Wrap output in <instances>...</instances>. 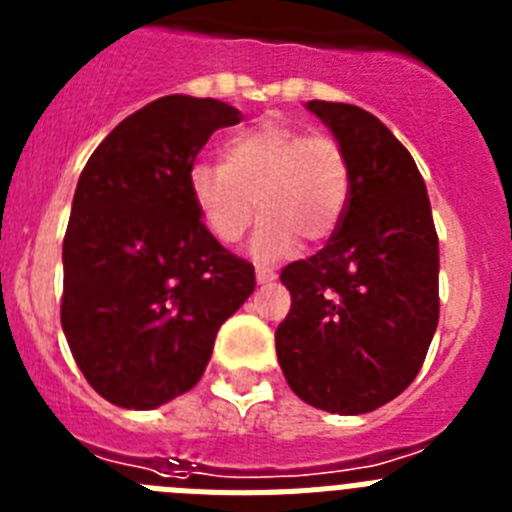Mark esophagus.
<instances>
[{
	"instance_id": "34e87169",
	"label": "esophagus",
	"mask_w": 512,
	"mask_h": 512,
	"mask_svg": "<svg viewBox=\"0 0 512 512\" xmlns=\"http://www.w3.org/2000/svg\"><path fill=\"white\" fill-rule=\"evenodd\" d=\"M277 279V271L269 269V266H256V282L259 284H269Z\"/></svg>"
}]
</instances>
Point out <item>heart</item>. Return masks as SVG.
<instances>
[{
  "instance_id": "heart-1",
  "label": "heart",
  "mask_w": 512,
  "mask_h": 512,
  "mask_svg": "<svg viewBox=\"0 0 512 512\" xmlns=\"http://www.w3.org/2000/svg\"><path fill=\"white\" fill-rule=\"evenodd\" d=\"M189 194L220 243H238L253 215H264L253 241L261 259H277L297 238L320 243L336 233L348 207L351 174L343 148L264 120L223 143V164H194Z\"/></svg>"
}]
</instances>
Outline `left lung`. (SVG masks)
<instances>
[{"mask_svg":"<svg viewBox=\"0 0 512 512\" xmlns=\"http://www.w3.org/2000/svg\"><path fill=\"white\" fill-rule=\"evenodd\" d=\"M338 140L351 194L323 251L282 269L277 328L287 384L307 405L361 415L418 377L438 325V235L413 156L356 104H305Z\"/></svg>","mask_w":512,"mask_h":512,"instance_id":"obj_1","label":"left lung"}]
</instances>
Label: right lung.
<instances>
[{
	"label": "right lung",
	"instance_id": "obj_1",
	"mask_svg": "<svg viewBox=\"0 0 512 512\" xmlns=\"http://www.w3.org/2000/svg\"><path fill=\"white\" fill-rule=\"evenodd\" d=\"M220 99L169 94L89 156L63 238L61 325L94 390L151 410L200 382L220 325L256 287L189 194L210 135L241 122Z\"/></svg>",
	"mask_w": 512,
	"mask_h": 512
}]
</instances>
